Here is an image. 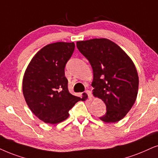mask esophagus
<instances>
[{
  "label": "esophagus",
  "mask_w": 158,
  "mask_h": 158,
  "mask_svg": "<svg viewBox=\"0 0 158 158\" xmlns=\"http://www.w3.org/2000/svg\"><path fill=\"white\" fill-rule=\"evenodd\" d=\"M85 93L87 94V95H88L89 99L91 100V99H92V97H93V95H92L91 91H90V90H86V91H85Z\"/></svg>",
  "instance_id": "esophagus-1"
}]
</instances>
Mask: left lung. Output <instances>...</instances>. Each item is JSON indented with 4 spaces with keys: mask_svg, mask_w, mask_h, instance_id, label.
Returning <instances> with one entry per match:
<instances>
[{
    "mask_svg": "<svg viewBox=\"0 0 158 158\" xmlns=\"http://www.w3.org/2000/svg\"><path fill=\"white\" fill-rule=\"evenodd\" d=\"M77 47L93 69L94 96L106 106V112L100 119L105 123L121 120L137 97L139 76L134 63L118 45L107 39L77 41Z\"/></svg>",
    "mask_w": 158,
    "mask_h": 158,
    "instance_id": "8db88e82",
    "label": "left lung"
}]
</instances>
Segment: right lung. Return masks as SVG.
Returning <instances> with one entry per match:
<instances>
[{
    "mask_svg": "<svg viewBox=\"0 0 158 158\" xmlns=\"http://www.w3.org/2000/svg\"><path fill=\"white\" fill-rule=\"evenodd\" d=\"M73 42H56L35 54L27 67L23 92L30 109L46 123L57 124L69 117V111L81 98L69 93L65 67L74 51ZM82 100V98H81Z\"/></svg>",
    "mask_w": 158,
    "mask_h": 158,
    "instance_id": "add662e5",
    "label": "right lung"
}]
</instances>
